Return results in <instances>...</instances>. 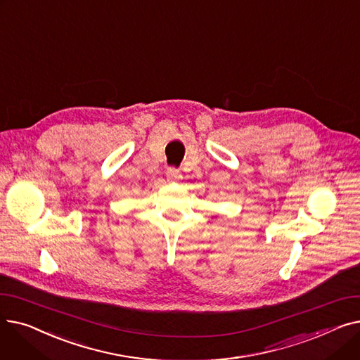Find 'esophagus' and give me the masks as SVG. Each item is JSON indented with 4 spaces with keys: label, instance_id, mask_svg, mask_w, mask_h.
<instances>
[{
    "label": "esophagus",
    "instance_id": "1",
    "mask_svg": "<svg viewBox=\"0 0 360 360\" xmlns=\"http://www.w3.org/2000/svg\"><path fill=\"white\" fill-rule=\"evenodd\" d=\"M166 178H167V181H170V182H175V181H179V179L182 178V174L179 172L178 169H175V167H169V169L166 170Z\"/></svg>",
    "mask_w": 360,
    "mask_h": 360
}]
</instances>
